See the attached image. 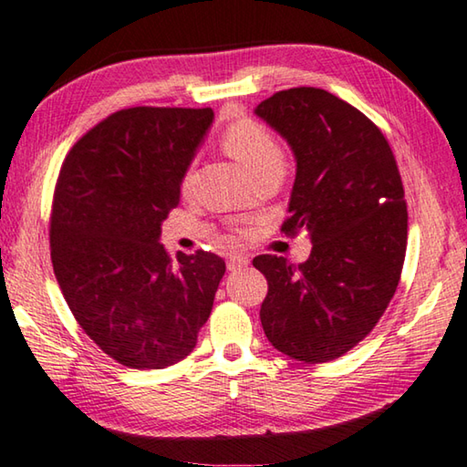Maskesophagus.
Wrapping results in <instances>:
<instances>
[{
	"mask_svg": "<svg viewBox=\"0 0 467 467\" xmlns=\"http://www.w3.org/2000/svg\"><path fill=\"white\" fill-rule=\"evenodd\" d=\"M250 258L246 254H229L227 256V269L229 271H240L244 266H248Z\"/></svg>",
	"mask_w": 467,
	"mask_h": 467,
	"instance_id": "obj_1",
	"label": "esophagus"
}]
</instances>
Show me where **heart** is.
Instances as JSON below:
<instances>
[{"mask_svg":"<svg viewBox=\"0 0 467 467\" xmlns=\"http://www.w3.org/2000/svg\"><path fill=\"white\" fill-rule=\"evenodd\" d=\"M221 144L234 159L246 167L252 178L258 180L265 173L284 171L285 152L269 128L258 124L254 119H238L229 124L221 136ZM192 171L183 175V188L190 186ZM242 234V229H238Z\"/></svg>","mask_w":467,"mask_h":467,"instance_id":"heart-1","label":"heart"}]
</instances>
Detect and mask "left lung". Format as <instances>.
Instances as JSON below:
<instances>
[{
	"instance_id": "1",
	"label": "left lung",
	"mask_w": 467,
	"mask_h": 467,
	"mask_svg": "<svg viewBox=\"0 0 467 467\" xmlns=\"http://www.w3.org/2000/svg\"><path fill=\"white\" fill-rule=\"evenodd\" d=\"M256 116L294 149L296 182L281 234L308 232V261L261 254V323L275 349L306 364L356 348L385 315L408 246V204L380 128L315 87L279 90Z\"/></svg>"
}]
</instances>
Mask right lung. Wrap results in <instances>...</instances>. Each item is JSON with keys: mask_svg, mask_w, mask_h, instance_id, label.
Instances as JSON below:
<instances>
[{"mask_svg": "<svg viewBox=\"0 0 467 467\" xmlns=\"http://www.w3.org/2000/svg\"><path fill=\"white\" fill-rule=\"evenodd\" d=\"M213 121L211 107H130L90 128L53 190V273L76 323L136 370L186 358L211 315L223 258L159 244L180 186Z\"/></svg>", "mask_w": 467, "mask_h": 467, "instance_id": "obj_1", "label": "right lung"}]
</instances>
